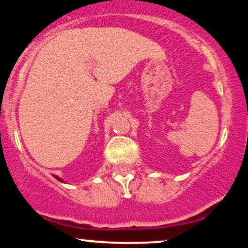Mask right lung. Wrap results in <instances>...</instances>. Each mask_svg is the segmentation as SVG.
Masks as SVG:
<instances>
[{
	"mask_svg": "<svg viewBox=\"0 0 248 248\" xmlns=\"http://www.w3.org/2000/svg\"><path fill=\"white\" fill-rule=\"evenodd\" d=\"M54 177H55V179H57V180H58V181H61V182H63V181H62V180H61V179H60V177H59V176H57V175H54Z\"/></svg>",
	"mask_w": 248,
	"mask_h": 248,
	"instance_id": "right-lung-1",
	"label": "right lung"
}]
</instances>
